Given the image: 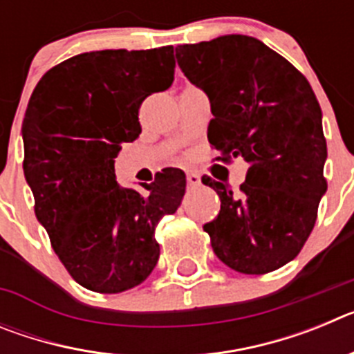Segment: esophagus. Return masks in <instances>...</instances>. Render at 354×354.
Wrapping results in <instances>:
<instances>
[{
	"label": "esophagus",
	"mask_w": 354,
	"mask_h": 354,
	"mask_svg": "<svg viewBox=\"0 0 354 354\" xmlns=\"http://www.w3.org/2000/svg\"><path fill=\"white\" fill-rule=\"evenodd\" d=\"M186 180H187V186L195 187L200 184V175L196 174V171H189V174L186 175Z\"/></svg>",
	"instance_id": "34e87169"
}]
</instances>
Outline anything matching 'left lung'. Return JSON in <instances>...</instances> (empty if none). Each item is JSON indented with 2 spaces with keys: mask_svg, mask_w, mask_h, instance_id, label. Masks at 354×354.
Instances as JSON below:
<instances>
[{
  "mask_svg": "<svg viewBox=\"0 0 354 354\" xmlns=\"http://www.w3.org/2000/svg\"><path fill=\"white\" fill-rule=\"evenodd\" d=\"M184 76L211 101L209 143L218 161L248 162L239 192L204 175L221 200L204 230L234 271L266 274L292 261L317 220L326 138L321 106L298 68L261 40L225 35L175 49Z\"/></svg>",
  "mask_w": 354,
  "mask_h": 354,
  "instance_id": "1",
  "label": "left lung"
}]
</instances>
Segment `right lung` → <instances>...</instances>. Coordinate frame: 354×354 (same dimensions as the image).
Segmentation results:
<instances>
[{
  "label": "right lung",
  "instance_id": "obj_1",
  "mask_svg": "<svg viewBox=\"0 0 354 354\" xmlns=\"http://www.w3.org/2000/svg\"><path fill=\"white\" fill-rule=\"evenodd\" d=\"M174 48L72 56L37 83L23 120L24 177L37 220L84 289L117 294L158 264L156 227L179 209L186 175L165 168L145 192L117 184L122 143L142 133L138 111L174 81Z\"/></svg>",
  "mask_w": 354,
  "mask_h": 354
}]
</instances>
